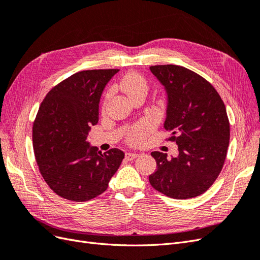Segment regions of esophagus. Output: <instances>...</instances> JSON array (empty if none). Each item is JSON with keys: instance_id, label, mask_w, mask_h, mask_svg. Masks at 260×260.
Masks as SVG:
<instances>
[{"instance_id": "1", "label": "esophagus", "mask_w": 260, "mask_h": 260, "mask_svg": "<svg viewBox=\"0 0 260 260\" xmlns=\"http://www.w3.org/2000/svg\"><path fill=\"white\" fill-rule=\"evenodd\" d=\"M138 156H139V154H138V153H131V152L125 153V158L129 159V160H132V159L137 158Z\"/></svg>"}]
</instances>
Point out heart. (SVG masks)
I'll use <instances>...</instances> for the list:
<instances>
[{"instance_id":"b5f03b06","label":"heart","mask_w":260,"mask_h":260,"mask_svg":"<svg viewBox=\"0 0 260 260\" xmlns=\"http://www.w3.org/2000/svg\"><path fill=\"white\" fill-rule=\"evenodd\" d=\"M120 89L127 94V95L131 99L132 96L137 95L139 93H146L148 89V84L145 78L140 75L139 73L131 72L128 73L125 76L122 77V79L119 83ZM109 95V92L107 93V96ZM155 127L154 121L146 119L142 122L136 124L135 127H132L130 131L128 132L127 140L131 144H139L147 137V135L151 132Z\"/></svg>"}]
</instances>
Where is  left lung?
<instances>
[{
  "label": "left lung",
  "instance_id": "1",
  "mask_svg": "<svg viewBox=\"0 0 260 260\" xmlns=\"http://www.w3.org/2000/svg\"><path fill=\"white\" fill-rule=\"evenodd\" d=\"M165 86L167 112L164 128L179 155L152 152L157 169L149 183L171 199L196 198L215 182L226 157L230 123L223 101L206 79L177 65L149 67Z\"/></svg>",
  "mask_w": 260,
  "mask_h": 260
}]
</instances>
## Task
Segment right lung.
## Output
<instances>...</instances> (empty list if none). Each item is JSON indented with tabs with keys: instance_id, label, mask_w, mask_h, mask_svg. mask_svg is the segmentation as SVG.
<instances>
[{
	"instance_id": "right-lung-1",
	"label": "right lung",
	"mask_w": 260,
	"mask_h": 260,
	"mask_svg": "<svg viewBox=\"0 0 260 260\" xmlns=\"http://www.w3.org/2000/svg\"><path fill=\"white\" fill-rule=\"evenodd\" d=\"M119 69L83 70L46 94L32 128L37 164L53 192L74 202L90 201L106 191L124 153L102 154L86 142L99 121V104L107 82Z\"/></svg>"
}]
</instances>
